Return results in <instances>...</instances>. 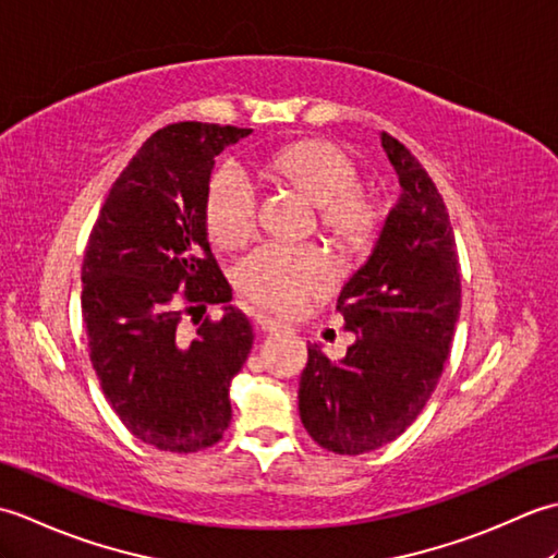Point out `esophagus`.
<instances>
[{"label":"esophagus","mask_w":558,"mask_h":558,"mask_svg":"<svg viewBox=\"0 0 558 558\" xmlns=\"http://www.w3.org/2000/svg\"><path fill=\"white\" fill-rule=\"evenodd\" d=\"M254 324H256L258 330H264V333H278V330L288 328L286 324H280L278 318H272V316H268V314H256V316H254Z\"/></svg>","instance_id":"34e87169"}]
</instances>
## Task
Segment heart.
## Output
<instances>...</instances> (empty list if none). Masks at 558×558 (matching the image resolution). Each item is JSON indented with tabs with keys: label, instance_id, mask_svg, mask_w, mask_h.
I'll return each mask as SVG.
<instances>
[{
	"label": "heart",
	"instance_id": "obj_1",
	"mask_svg": "<svg viewBox=\"0 0 558 558\" xmlns=\"http://www.w3.org/2000/svg\"><path fill=\"white\" fill-rule=\"evenodd\" d=\"M268 170L298 189L318 210V228L338 248L362 254L384 222L378 201L354 186L357 170L345 150L330 141H298L268 158ZM256 192L236 168H220L206 192V230L218 246H240L254 232ZM330 270L312 244L268 242L236 268V286L260 306L294 312L314 292L328 286Z\"/></svg>",
	"mask_w": 558,
	"mask_h": 558
}]
</instances>
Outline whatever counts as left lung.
<instances>
[{"mask_svg":"<svg viewBox=\"0 0 558 558\" xmlns=\"http://www.w3.org/2000/svg\"><path fill=\"white\" fill-rule=\"evenodd\" d=\"M381 146L402 194L366 264L345 282L338 312L357 340L340 362L318 345L300 376V417L340 456L381 448L432 398L460 314V266L448 210L420 160L390 134Z\"/></svg>","mask_w":558,"mask_h":558,"instance_id":"obj_1","label":"left lung"}]
</instances>
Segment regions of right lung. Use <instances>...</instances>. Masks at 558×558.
I'll use <instances>...</instances> for the list:
<instances>
[{
    "label": "right lung",
    "instance_id": "right-lung-1",
    "mask_svg": "<svg viewBox=\"0 0 558 558\" xmlns=\"http://www.w3.org/2000/svg\"><path fill=\"white\" fill-rule=\"evenodd\" d=\"M252 129L177 122L158 129L117 177L83 256L81 314L93 369L117 417L144 444L196 453L232 420L230 384L254 333L225 306L189 338L182 316L232 290L206 234L218 153Z\"/></svg>",
    "mask_w": 558,
    "mask_h": 558
}]
</instances>
